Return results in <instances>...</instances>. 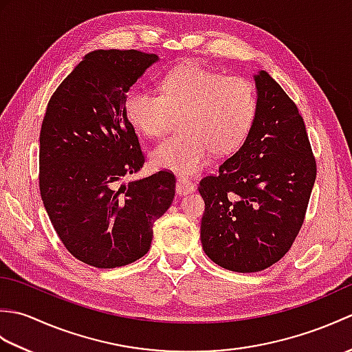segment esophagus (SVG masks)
Instances as JSON below:
<instances>
[{"instance_id": "1", "label": "esophagus", "mask_w": 352, "mask_h": 352, "mask_svg": "<svg viewBox=\"0 0 352 352\" xmlns=\"http://www.w3.org/2000/svg\"><path fill=\"white\" fill-rule=\"evenodd\" d=\"M193 190H195V184H193L189 178L186 177L177 178V193H183V195H186V193H190Z\"/></svg>"}]
</instances>
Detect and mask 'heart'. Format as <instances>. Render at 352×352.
<instances>
[{
	"instance_id": "obj_1",
	"label": "heart",
	"mask_w": 352,
	"mask_h": 352,
	"mask_svg": "<svg viewBox=\"0 0 352 352\" xmlns=\"http://www.w3.org/2000/svg\"><path fill=\"white\" fill-rule=\"evenodd\" d=\"M159 86L160 95L133 87L124 96L126 121L142 136H162L178 115L180 131L153 149L155 168L195 174L210 151L231 154L248 138L258 106L248 78L188 63L168 71Z\"/></svg>"
}]
</instances>
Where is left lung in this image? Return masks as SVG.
I'll return each mask as SVG.
<instances>
[{
    "instance_id": "1",
    "label": "left lung",
    "mask_w": 352,
    "mask_h": 352,
    "mask_svg": "<svg viewBox=\"0 0 352 352\" xmlns=\"http://www.w3.org/2000/svg\"><path fill=\"white\" fill-rule=\"evenodd\" d=\"M258 106L243 145L206 175L201 243L233 272H258L284 257L305 219L316 159L296 104L261 71Z\"/></svg>"
}]
</instances>
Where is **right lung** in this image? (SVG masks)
Returning a JSON list of instances; mask_svg holds the SVG:
<instances>
[{
  "label": "right lung",
  "mask_w": 352,
  "mask_h": 352,
  "mask_svg": "<svg viewBox=\"0 0 352 352\" xmlns=\"http://www.w3.org/2000/svg\"><path fill=\"white\" fill-rule=\"evenodd\" d=\"M155 60L139 50L89 52L45 110L41 197L65 248L89 266L111 269L144 257L154 222L175 195V175L166 169L122 183L146 159L124 96Z\"/></svg>",
  "instance_id": "right-lung-1"
}]
</instances>
